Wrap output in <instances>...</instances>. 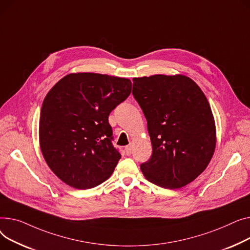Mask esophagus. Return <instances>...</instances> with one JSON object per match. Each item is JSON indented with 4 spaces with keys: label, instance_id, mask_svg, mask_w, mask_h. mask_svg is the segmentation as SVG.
Masks as SVG:
<instances>
[{
    "label": "esophagus",
    "instance_id": "34e87169",
    "mask_svg": "<svg viewBox=\"0 0 250 250\" xmlns=\"http://www.w3.org/2000/svg\"><path fill=\"white\" fill-rule=\"evenodd\" d=\"M125 151H126L127 155H131V153H132V144H129V145L126 146Z\"/></svg>",
    "mask_w": 250,
    "mask_h": 250
}]
</instances>
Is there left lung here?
<instances>
[{
	"label": "left lung",
	"mask_w": 250,
	"mask_h": 250,
	"mask_svg": "<svg viewBox=\"0 0 250 250\" xmlns=\"http://www.w3.org/2000/svg\"><path fill=\"white\" fill-rule=\"evenodd\" d=\"M134 99L147 120L151 157L140 165L146 180L179 188L206 169L216 146L215 121L199 85L185 76L133 79Z\"/></svg>",
	"instance_id": "obj_1"
}]
</instances>
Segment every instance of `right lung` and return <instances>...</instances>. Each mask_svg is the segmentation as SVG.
Masks as SVG:
<instances>
[{"instance_id":"add662e5","label":"right lung","mask_w":250,"mask_h":250,"mask_svg":"<svg viewBox=\"0 0 250 250\" xmlns=\"http://www.w3.org/2000/svg\"><path fill=\"white\" fill-rule=\"evenodd\" d=\"M131 81L71 73L43 101L39 139L44 159L66 185L92 188L108 180L121 158L113 146L110 113L131 93Z\"/></svg>"}]
</instances>
